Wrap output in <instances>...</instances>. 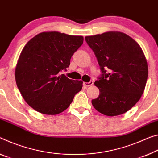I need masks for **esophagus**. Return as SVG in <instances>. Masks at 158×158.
<instances>
[{
  "label": "esophagus",
  "mask_w": 158,
  "mask_h": 158,
  "mask_svg": "<svg viewBox=\"0 0 158 158\" xmlns=\"http://www.w3.org/2000/svg\"><path fill=\"white\" fill-rule=\"evenodd\" d=\"M93 84H94V81H90L89 82H84L83 85L85 87H88L89 86H91V85H93Z\"/></svg>",
  "instance_id": "34e87169"
}]
</instances>
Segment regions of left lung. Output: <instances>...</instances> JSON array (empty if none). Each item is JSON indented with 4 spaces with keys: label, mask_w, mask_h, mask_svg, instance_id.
Segmentation results:
<instances>
[{
    "label": "left lung",
    "mask_w": 158,
    "mask_h": 158,
    "mask_svg": "<svg viewBox=\"0 0 158 158\" xmlns=\"http://www.w3.org/2000/svg\"><path fill=\"white\" fill-rule=\"evenodd\" d=\"M94 51L101 74L95 85L98 97L91 101L96 110L116 116L129 110L141 98L148 69L141 47L119 31H109L85 37Z\"/></svg>",
    "instance_id": "left-lung-1"
}]
</instances>
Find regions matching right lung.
Returning a JSON list of instances; mask_svg holds the SVG:
<instances>
[{"label":"right lung","mask_w":158,"mask_h":158,"mask_svg":"<svg viewBox=\"0 0 158 158\" xmlns=\"http://www.w3.org/2000/svg\"><path fill=\"white\" fill-rule=\"evenodd\" d=\"M83 41L81 36L49 31L37 34L26 44L17 62L15 79L30 107L45 114H57L69 106L83 82L60 72L66 71Z\"/></svg>","instance_id":"1"}]
</instances>
